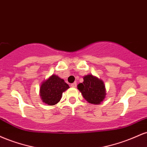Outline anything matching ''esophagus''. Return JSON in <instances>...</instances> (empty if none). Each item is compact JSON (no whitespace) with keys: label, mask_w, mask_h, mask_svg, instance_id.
Segmentation results:
<instances>
[{"label":"esophagus","mask_w":147,"mask_h":147,"mask_svg":"<svg viewBox=\"0 0 147 147\" xmlns=\"http://www.w3.org/2000/svg\"><path fill=\"white\" fill-rule=\"evenodd\" d=\"M71 86L72 88H75L76 86H77V83H76V82H74V83H72L71 84Z\"/></svg>","instance_id":"obj_1"}]
</instances>
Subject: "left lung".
Instances as JSON below:
<instances>
[{"label": "left lung", "instance_id": "left-lung-1", "mask_svg": "<svg viewBox=\"0 0 147 147\" xmlns=\"http://www.w3.org/2000/svg\"><path fill=\"white\" fill-rule=\"evenodd\" d=\"M77 88L90 104H101L106 95L104 82L92 75L84 76L83 83L79 84Z\"/></svg>", "mask_w": 147, "mask_h": 147}]
</instances>
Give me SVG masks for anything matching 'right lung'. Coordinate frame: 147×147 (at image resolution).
I'll list each match as a JSON object with an SVG mask.
<instances>
[{"label": "right lung", "mask_w": 147, "mask_h": 147, "mask_svg": "<svg viewBox=\"0 0 147 147\" xmlns=\"http://www.w3.org/2000/svg\"><path fill=\"white\" fill-rule=\"evenodd\" d=\"M69 88L63 79L56 75H52L42 82L40 87V96L43 102L53 106L59 102L63 92Z\"/></svg>", "instance_id": "obj_1"}]
</instances>
